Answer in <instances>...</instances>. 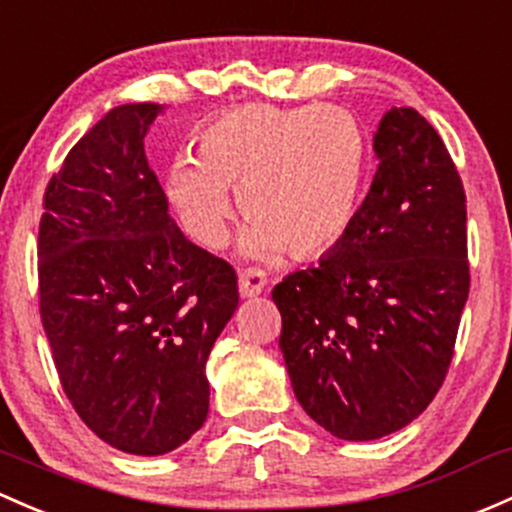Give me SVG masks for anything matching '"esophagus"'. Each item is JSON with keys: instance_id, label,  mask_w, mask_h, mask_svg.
Returning <instances> with one entry per match:
<instances>
[{"instance_id": "esophagus-1", "label": "esophagus", "mask_w": 512, "mask_h": 512, "mask_svg": "<svg viewBox=\"0 0 512 512\" xmlns=\"http://www.w3.org/2000/svg\"><path fill=\"white\" fill-rule=\"evenodd\" d=\"M265 284H267V279H265V274H262L260 270H247V272H242L240 277H238V289H240V294L245 299L262 294Z\"/></svg>"}]
</instances>
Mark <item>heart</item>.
I'll return each mask as SVG.
<instances>
[{"mask_svg": "<svg viewBox=\"0 0 512 512\" xmlns=\"http://www.w3.org/2000/svg\"><path fill=\"white\" fill-rule=\"evenodd\" d=\"M368 166L358 120L336 105L255 102L223 112L196 137V159L164 174V198L181 230L203 250L228 242L233 198L250 218L242 255L279 260L331 250L353 225Z\"/></svg>", "mask_w": 512, "mask_h": 512, "instance_id": "heart-1", "label": "heart"}]
</instances>
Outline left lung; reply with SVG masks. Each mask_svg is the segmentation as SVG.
<instances>
[{"mask_svg":"<svg viewBox=\"0 0 512 512\" xmlns=\"http://www.w3.org/2000/svg\"><path fill=\"white\" fill-rule=\"evenodd\" d=\"M353 225L272 289L294 395L333 437L370 441L427 410L469 297L466 196L437 129L392 107Z\"/></svg>","mask_w":512,"mask_h":512,"instance_id":"left-lung-1","label":"left lung"}]
</instances>
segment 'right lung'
Masks as SVG:
<instances>
[{
  "label": "right lung",
  "mask_w": 512,
  "mask_h": 512,
  "mask_svg": "<svg viewBox=\"0 0 512 512\" xmlns=\"http://www.w3.org/2000/svg\"><path fill=\"white\" fill-rule=\"evenodd\" d=\"M164 105L112 107L48 181L41 321L68 400L125 454L174 451L203 427L206 363L238 309L233 267L171 220L144 137Z\"/></svg>",
  "instance_id": "1"
}]
</instances>
